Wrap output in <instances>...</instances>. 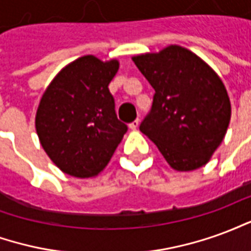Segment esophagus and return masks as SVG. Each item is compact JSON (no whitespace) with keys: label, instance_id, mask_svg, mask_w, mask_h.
<instances>
[{"label":"esophagus","instance_id":"1","mask_svg":"<svg viewBox=\"0 0 251 251\" xmlns=\"http://www.w3.org/2000/svg\"><path fill=\"white\" fill-rule=\"evenodd\" d=\"M138 125H140V121L136 120V121H133L131 124H129V127H130L131 130H136L137 127H138Z\"/></svg>","mask_w":251,"mask_h":251}]
</instances>
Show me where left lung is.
Listing matches in <instances>:
<instances>
[{"instance_id":"8db88e82","label":"left lung","mask_w":251,"mask_h":251,"mask_svg":"<svg viewBox=\"0 0 251 251\" xmlns=\"http://www.w3.org/2000/svg\"><path fill=\"white\" fill-rule=\"evenodd\" d=\"M131 59L156 91L140 130L175 171L188 172L205 165L223 141L231 118L221 77L180 46Z\"/></svg>"}]
</instances>
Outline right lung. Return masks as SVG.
<instances>
[{"label":"right lung","instance_id":"add662e5","mask_svg":"<svg viewBox=\"0 0 251 251\" xmlns=\"http://www.w3.org/2000/svg\"><path fill=\"white\" fill-rule=\"evenodd\" d=\"M120 62L93 55L67 64L52 79L36 111V131L52 163L74 177L99 175L127 126L115 114L109 84Z\"/></svg>","mask_w":251,"mask_h":251}]
</instances>
